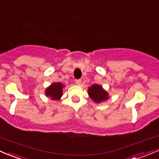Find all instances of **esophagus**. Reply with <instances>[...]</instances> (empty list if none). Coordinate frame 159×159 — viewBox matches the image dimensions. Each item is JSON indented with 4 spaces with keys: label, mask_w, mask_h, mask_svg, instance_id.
Listing matches in <instances>:
<instances>
[{
    "label": "esophagus",
    "mask_w": 159,
    "mask_h": 159,
    "mask_svg": "<svg viewBox=\"0 0 159 159\" xmlns=\"http://www.w3.org/2000/svg\"><path fill=\"white\" fill-rule=\"evenodd\" d=\"M75 83H76V84L77 85V86H80L82 83V80H75Z\"/></svg>",
    "instance_id": "esophagus-1"
}]
</instances>
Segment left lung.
Listing matches in <instances>:
<instances>
[{
  "label": "left lung",
  "instance_id": "left-lung-1",
  "mask_svg": "<svg viewBox=\"0 0 159 159\" xmlns=\"http://www.w3.org/2000/svg\"><path fill=\"white\" fill-rule=\"evenodd\" d=\"M88 95L96 103H101L109 99V93L99 84H93L88 89Z\"/></svg>",
  "mask_w": 159,
  "mask_h": 159
}]
</instances>
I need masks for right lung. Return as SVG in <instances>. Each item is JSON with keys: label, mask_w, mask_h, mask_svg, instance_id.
Segmentation results:
<instances>
[{"label": "right lung", "mask_w": 159, "mask_h": 159, "mask_svg": "<svg viewBox=\"0 0 159 159\" xmlns=\"http://www.w3.org/2000/svg\"><path fill=\"white\" fill-rule=\"evenodd\" d=\"M65 85L61 83H53L45 89V96L52 100H60L63 96Z\"/></svg>", "instance_id": "add662e5"}]
</instances>
